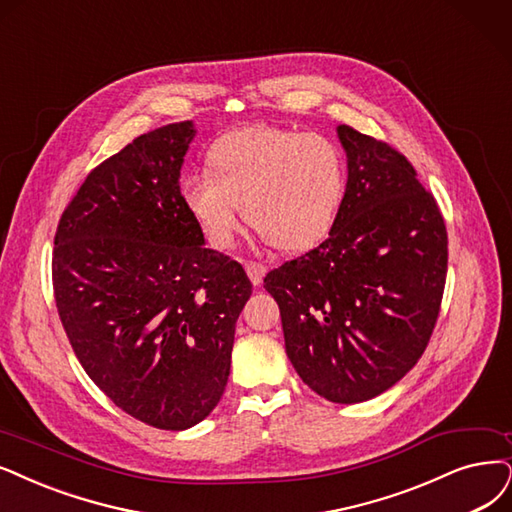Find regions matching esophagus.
Listing matches in <instances>:
<instances>
[{"instance_id": "obj_1", "label": "esophagus", "mask_w": 512, "mask_h": 512, "mask_svg": "<svg viewBox=\"0 0 512 512\" xmlns=\"http://www.w3.org/2000/svg\"><path fill=\"white\" fill-rule=\"evenodd\" d=\"M244 270H246V276L251 278L255 287H259L263 282V276H266V266H263V263H259V261H246Z\"/></svg>"}]
</instances>
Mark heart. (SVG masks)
<instances>
[{"instance_id": "obj_1", "label": "heart", "mask_w": 512, "mask_h": 512, "mask_svg": "<svg viewBox=\"0 0 512 512\" xmlns=\"http://www.w3.org/2000/svg\"><path fill=\"white\" fill-rule=\"evenodd\" d=\"M346 192L339 147L316 132L246 126L221 137L206 173L181 181V200L215 249H230L246 221L291 253L308 251L335 223Z\"/></svg>"}]
</instances>
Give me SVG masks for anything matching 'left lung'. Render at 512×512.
I'll return each mask as SVG.
<instances>
[{
	"instance_id": "8db88e82",
	"label": "left lung",
	"mask_w": 512,
	"mask_h": 512,
	"mask_svg": "<svg viewBox=\"0 0 512 512\" xmlns=\"http://www.w3.org/2000/svg\"><path fill=\"white\" fill-rule=\"evenodd\" d=\"M348 183L329 238L263 278L291 365L331 403H363L418 363L437 323L447 230L413 166L337 126Z\"/></svg>"
}]
</instances>
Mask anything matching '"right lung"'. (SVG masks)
Returning a JSON list of instances; mask_svg holds the SVG:
<instances>
[{
	"label": "right lung",
	"mask_w": 512,
	"mask_h": 512,
	"mask_svg": "<svg viewBox=\"0 0 512 512\" xmlns=\"http://www.w3.org/2000/svg\"><path fill=\"white\" fill-rule=\"evenodd\" d=\"M192 120L128 143L86 177L56 227L52 285L90 380L132 418L185 430L211 413L251 297L181 200Z\"/></svg>",
	"instance_id": "add662e5"
}]
</instances>
